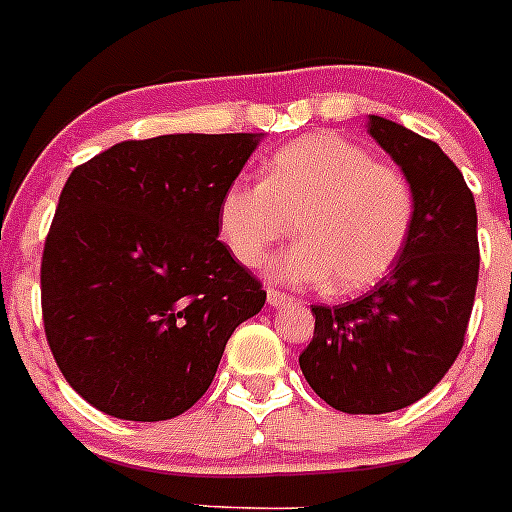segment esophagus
<instances>
[{"instance_id":"obj_1","label":"esophagus","mask_w":512,"mask_h":512,"mask_svg":"<svg viewBox=\"0 0 512 512\" xmlns=\"http://www.w3.org/2000/svg\"><path fill=\"white\" fill-rule=\"evenodd\" d=\"M266 302H269V307H287V305H292V297L289 295H284V292H279V289H269V292H266Z\"/></svg>"}]
</instances>
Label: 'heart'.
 Listing matches in <instances>:
<instances>
[{
  "label": "heart",
  "instance_id": "heart-1",
  "mask_svg": "<svg viewBox=\"0 0 512 512\" xmlns=\"http://www.w3.org/2000/svg\"><path fill=\"white\" fill-rule=\"evenodd\" d=\"M413 189L395 166L336 133L279 148L261 182L235 179L220 197V235L233 256L259 266L274 243L302 241L274 261L289 284H323L333 295L372 287L400 259L413 228Z\"/></svg>",
  "mask_w": 512,
  "mask_h": 512
}]
</instances>
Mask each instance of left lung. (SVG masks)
I'll list each match as a JSON object with an SVG mask.
<instances>
[{
	"label": "left lung",
	"mask_w": 512,
	"mask_h": 512,
	"mask_svg": "<svg viewBox=\"0 0 512 512\" xmlns=\"http://www.w3.org/2000/svg\"><path fill=\"white\" fill-rule=\"evenodd\" d=\"M366 130L413 189V228L372 292L312 305L315 333L300 354L315 395L351 415L395 413L441 382L464 346L479 277L477 207L454 161L379 115Z\"/></svg>",
	"instance_id": "obj_1"
}]
</instances>
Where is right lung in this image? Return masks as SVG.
<instances>
[{"instance_id":"right-lung-1","label":"right lung","mask_w":512,"mask_h":512,"mask_svg":"<svg viewBox=\"0 0 512 512\" xmlns=\"http://www.w3.org/2000/svg\"><path fill=\"white\" fill-rule=\"evenodd\" d=\"M259 133L122 140L71 171L40 264L45 338L66 382L122 420H169L212 384L266 292L230 256L220 197Z\"/></svg>"}]
</instances>
